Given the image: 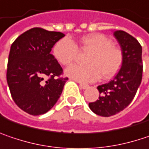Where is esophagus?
Here are the masks:
<instances>
[{
    "mask_svg": "<svg viewBox=\"0 0 149 149\" xmlns=\"http://www.w3.org/2000/svg\"><path fill=\"white\" fill-rule=\"evenodd\" d=\"M79 86H80V88H83V89L88 88L89 87L88 84H83V83H79Z\"/></svg>",
    "mask_w": 149,
    "mask_h": 149,
    "instance_id": "1",
    "label": "esophagus"
}]
</instances>
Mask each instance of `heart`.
I'll return each instance as SVG.
<instances>
[{"label": "heart", "instance_id": "b5f03b06", "mask_svg": "<svg viewBox=\"0 0 149 149\" xmlns=\"http://www.w3.org/2000/svg\"><path fill=\"white\" fill-rule=\"evenodd\" d=\"M82 49L90 52L86 59L87 65H73L65 71L69 77L83 83L94 82L102 74L104 78L113 77L123 64V53L113 45L112 41L101 33L86 35L80 39ZM77 47L70 38L58 41L54 47V55L63 65L73 63Z\"/></svg>", "mask_w": 149, "mask_h": 149}]
</instances>
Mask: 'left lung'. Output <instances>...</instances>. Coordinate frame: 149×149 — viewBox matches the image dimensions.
Instances as JSON below:
<instances>
[{
  "label": "left lung",
  "instance_id": "left-lung-1",
  "mask_svg": "<svg viewBox=\"0 0 149 149\" xmlns=\"http://www.w3.org/2000/svg\"><path fill=\"white\" fill-rule=\"evenodd\" d=\"M123 53L122 66L114 79L99 85V100L88 103L95 114L110 117L123 111L132 102L142 77V46L138 41L124 31H114Z\"/></svg>",
  "mask_w": 149,
  "mask_h": 149
}]
</instances>
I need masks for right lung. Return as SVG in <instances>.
I'll list each match as a JSON object with an SVG mask.
<instances>
[{"mask_svg":"<svg viewBox=\"0 0 149 149\" xmlns=\"http://www.w3.org/2000/svg\"><path fill=\"white\" fill-rule=\"evenodd\" d=\"M65 35L32 28L12 44L7 69V81L16 105L31 115L49 111L60 98L67 77L51 50Z\"/></svg>","mask_w":149,"mask_h":149,"instance_id":"add662e5","label":"right lung"}]
</instances>
